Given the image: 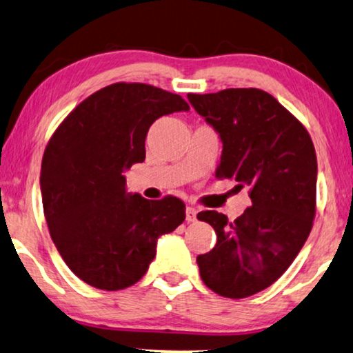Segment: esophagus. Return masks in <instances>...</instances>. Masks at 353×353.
I'll use <instances>...</instances> for the list:
<instances>
[{"label":"esophagus","mask_w":353,"mask_h":353,"mask_svg":"<svg viewBox=\"0 0 353 353\" xmlns=\"http://www.w3.org/2000/svg\"><path fill=\"white\" fill-rule=\"evenodd\" d=\"M196 208H194V206H187L185 210V219L189 221V223H194V221H196Z\"/></svg>","instance_id":"1"}]
</instances>
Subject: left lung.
Segmentation results:
<instances>
[{
	"label": "left lung",
	"instance_id": "obj_1",
	"mask_svg": "<svg viewBox=\"0 0 353 353\" xmlns=\"http://www.w3.org/2000/svg\"><path fill=\"white\" fill-rule=\"evenodd\" d=\"M190 105L223 142L218 179L250 187L252 206L229 221L201 211L213 225V250L196 256L200 276L213 292L243 299L276 283L292 265L316 213V153L307 129L260 88L189 93Z\"/></svg>",
	"mask_w": 353,
	"mask_h": 353
}]
</instances>
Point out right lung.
Returning a JSON list of instances; mask_svg holds the SVG:
<instances>
[{
  "label": "right lung",
  "instance_id": "add662e5",
  "mask_svg": "<svg viewBox=\"0 0 353 353\" xmlns=\"http://www.w3.org/2000/svg\"><path fill=\"white\" fill-rule=\"evenodd\" d=\"M179 111L189 105L176 93L117 82L70 111L46 145L40 189L50 236L88 285L135 284L157 255L158 239L184 223V201L129 194L122 176L145 159L150 125Z\"/></svg>",
  "mask_w": 353,
  "mask_h": 353
}]
</instances>
